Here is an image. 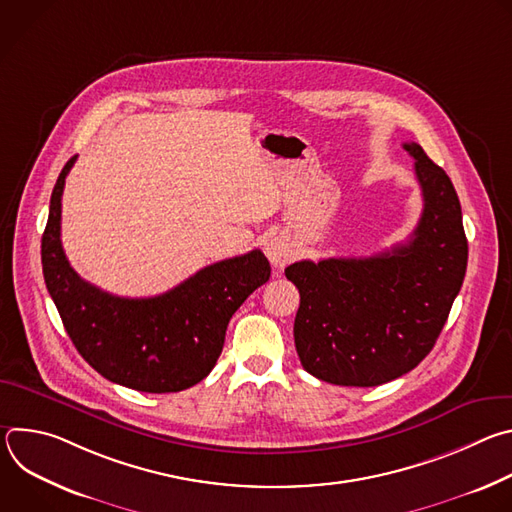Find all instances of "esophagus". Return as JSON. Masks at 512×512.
Instances as JSON below:
<instances>
[{"instance_id":"esophagus-1","label":"esophagus","mask_w":512,"mask_h":512,"mask_svg":"<svg viewBox=\"0 0 512 512\" xmlns=\"http://www.w3.org/2000/svg\"><path fill=\"white\" fill-rule=\"evenodd\" d=\"M265 253H267V259L271 261L273 267L281 269L285 267L291 259H294L296 255V249L294 245L289 243V239H285L283 235H277V237H271L267 247H265Z\"/></svg>"}]
</instances>
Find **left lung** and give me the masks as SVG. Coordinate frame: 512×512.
Segmentation results:
<instances>
[{
  "instance_id": "8db88e82",
  "label": "left lung",
  "mask_w": 512,
  "mask_h": 512,
  "mask_svg": "<svg viewBox=\"0 0 512 512\" xmlns=\"http://www.w3.org/2000/svg\"><path fill=\"white\" fill-rule=\"evenodd\" d=\"M415 160L423 212L407 243L373 257L298 261L285 277L300 289L294 322L302 367L342 387L389 383L429 354L462 287L468 241L448 174L419 143Z\"/></svg>"
}]
</instances>
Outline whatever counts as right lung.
Segmentation results:
<instances>
[{
  "mask_svg": "<svg viewBox=\"0 0 512 512\" xmlns=\"http://www.w3.org/2000/svg\"><path fill=\"white\" fill-rule=\"evenodd\" d=\"M62 168L42 235V271L62 324L91 367L111 383L143 393H176L200 383L223 352L229 320L263 285L271 267L255 249L212 263L154 298H119L85 281L60 243Z\"/></svg>",
  "mask_w": 512,
  "mask_h": 512,
  "instance_id": "add662e5",
  "label": "right lung"
}]
</instances>
